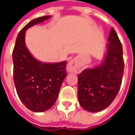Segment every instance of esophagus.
Returning a JSON list of instances; mask_svg holds the SVG:
<instances>
[{"mask_svg": "<svg viewBox=\"0 0 135 135\" xmlns=\"http://www.w3.org/2000/svg\"><path fill=\"white\" fill-rule=\"evenodd\" d=\"M78 68H79V66L78 64V61L75 59H73V60H70L68 64L67 71L69 72H76L78 71Z\"/></svg>", "mask_w": 135, "mask_h": 135, "instance_id": "1", "label": "esophagus"}]
</instances>
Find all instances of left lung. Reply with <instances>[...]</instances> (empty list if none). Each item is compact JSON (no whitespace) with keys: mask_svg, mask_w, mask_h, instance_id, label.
Here are the masks:
<instances>
[{"mask_svg":"<svg viewBox=\"0 0 135 135\" xmlns=\"http://www.w3.org/2000/svg\"><path fill=\"white\" fill-rule=\"evenodd\" d=\"M103 61L98 66L88 68L78 75V98L83 109L98 112L107 108L116 98L124 70L123 47L112 28Z\"/></svg>","mask_w":135,"mask_h":135,"instance_id":"1","label":"left lung"}]
</instances>
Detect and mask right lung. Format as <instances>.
I'll list each match as a JSON object with an SVG mask.
<instances>
[{
  "label": "right lung",
  "instance_id": "obj_1",
  "mask_svg": "<svg viewBox=\"0 0 135 135\" xmlns=\"http://www.w3.org/2000/svg\"><path fill=\"white\" fill-rule=\"evenodd\" d=\"M51 16L37 17L20 31L12 52L13 78L17 95L29 110L42 112L53 106L66 76V61L43 63L35 59L26 48V31Z\"/></svg>",
  "mask_w": 135,
  "mask_h": 135
}]
</instances>
